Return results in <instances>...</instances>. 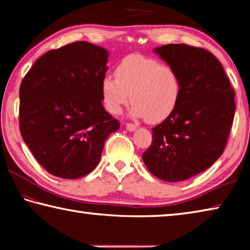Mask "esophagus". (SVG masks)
Here are the masks:
<instances>
[{
  "label": "esophagus",
  "instance_id": "1",
  "mask_svg": "<svg viewBox=\"0 0 250 250\" xmlns=\"http://www.w3.org/2000/svg\"><path fill=\"white\" fill-rule=\"evenodd\" d=\"M125 128L128 131H134L135 129H137V125L133 124H125Z\"/></svg>",
  "mask_w": 250,
  "mask_h": 250
}]
</instances>
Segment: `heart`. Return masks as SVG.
I'll use <instances>...</instances> for the list:
<instances>
[{
  "label": "heart",
  "instance_id": "heart-1",
  "mask_svg": "<svg viewBox=\"0 0 250 250\" xmlns=\"http://www.w3.org/2000/svg\"><path fill=\"white\" fill-rule=\"evenodd\" d=\"M181 78L174 67L158 59L133 54L116 66L115 78L105 76L101 82L104 108L119 115L131 99L134 117L156 124L171 115L179 104Z\"/></svg>",
  "mask_w": 250,
  "mask_h": 250
}]
</instances>
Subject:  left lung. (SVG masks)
I'll use <instances>...</instances> for the list:
<instances>
[{"mask_svg": "<svg viewBox=\"0 0 250 250\" xmlns=\"http://www.w3.org/2000/svg\"><path fill=\"white\" fill-rule=\"evenodd\" d=\"M181 78V97L170 116L152 128L142 159L151 174L180 182L208 168L225 150L235 116V91L218 59L186 44L156 48Z\"/></svg>", "mask_w": 250, "mask_h": 250, "instance_id": "8db88e82", "label": "left lung"}]
</instances>
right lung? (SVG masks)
Segmentation results:
<instances>
[{"mask_svg":"<svg viewBox=\"0 0 250 250\" xmlns=\"http://www.w3.org/2000/svg\"><path fill=\"white\" fill-rule=\"evenodd\" d=\"M107 50L87 42L52 49L20 87V131L34 158L52 175L79 179L99 163L120 122L105 111L101 82Z\"/></svg>","mask_w":250,"mask_h":250,"instance_id":"1","label":"right lung"}]
</instances>
